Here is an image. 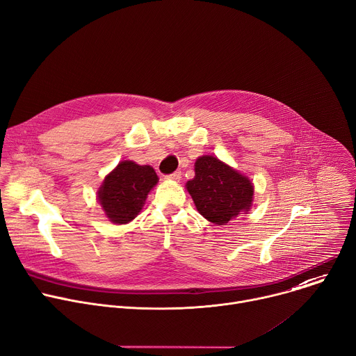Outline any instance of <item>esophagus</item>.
I'll return each mask as SVG.
<instances>
[{"mask_svg": "<svg viewBox=\"0 0 356 356\" xmlns=\"http://www.w3.org/2000/svg\"><path fill=\"white\" fill-rule=\"evenodd\" d=\"M166 179H168V180H173V181H179V180L181 179V172L177 170V172H175V173L166 176Z\"/></svg>", "mask_w": 356, "mask_h": 356, "instance_id": "1", "label": "esophagus"}]
</instances>
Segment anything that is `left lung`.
I'll use <instances>...</instances> for the list:
<instances>
[{
    "label": "left lung",
    "instance_id": "obj_1",
    "mask_svg": "<svg viewBox=\"0 0 356 356\" xmlns=\"http://www.w3.org/2000/svg\"><path fill=\"white\" fill-rule=\"evenodd\" d=\"M186 188L197 211L217 225H225L251 207L254 186L250 179L214 156H202L195 163V177Z\"/></svg>",
    "mask_w": 356,
    "mask_h": 356
}]
</instances>
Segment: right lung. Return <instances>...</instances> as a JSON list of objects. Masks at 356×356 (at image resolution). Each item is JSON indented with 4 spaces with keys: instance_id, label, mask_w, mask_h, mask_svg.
Wrapping results in <instances>:
<instances>
[{
    "instance_id": "obj_1",
    "label": "right lung",
    "mask_w": 356,
    "mask_h": 356,
    "mask_svg": "<svg viewBox=\"0 0 356 356\" xmlns=\"http://www.w3.org/2000/svg\"><path fill=\"white\" fill-rule=\"evenodd\" d=\"M159 177L153 168L140 166L132 160H123L105 177L98 190V200L115 224L132 221L143 209L149 191Z\"/></svg>"
}]
</instances>
